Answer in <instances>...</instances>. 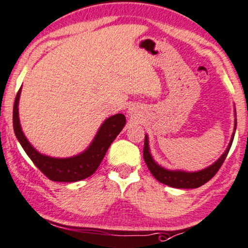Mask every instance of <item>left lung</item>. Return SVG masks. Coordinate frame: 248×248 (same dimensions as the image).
Masks as SVG:
<instances>
[{
    "label": "left lung",
    "mask_w": 248,
    "mask_h": 248,
    "mask_svg": "<svg viewBox=\"0 0 248 248\" xmlns=\"http://www.w3.org/2000/svg\"><path fill=\"white\" fill-rule=\"evenodd\" d=\"M235 130V126H234ZM234 134L232 135L231 142H230L228 149L224 154L222 155V157L217 160L216 163L209 166V168L202 170L199 172H183V171H169L160 168L159 165H157L154 162L153 157H151L150 151H149V145H148V136H145L144 139V148H143V158H144L145 163H147L148 169L150 170V172L153 173V175L160 183L168 185V186L175 187V188H198V187L202 186L205 183L210 180L211 178L218 172L220 166L224 163L226 156H228L230 148L232 145V141H233Z\"/></svg>",
    "instance_id": "8db88e82"
}]
</instances>
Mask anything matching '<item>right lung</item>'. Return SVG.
<instances>
[{"label": "right lung", "mask_w": 248, "mask_h": 248, "mask_svg": "<svg viewBox=\"0 0 248 248\" xmlns=\"http://www.w3.org/2000/svg\"><path fill=\"white\" fill-rule=\"evenodd\" d=\"M20 89L17 92L14 104L13 122L14 130L16 137L22 145L24 151L30 157V159L49 180L59 181V183H75L83 180L93 174L101 160L105 156L107 149L115 137L120 134L122 128L126 124V118L124 114H115L108 118L101 124L98 130L93 142L85 153L78 156L70 158H53L39 154L32 145L30 144L26 137L24 136L18 118V100Z\"/></svg>", "instance_id": "add662e5"}]
</instances>
